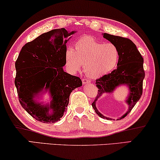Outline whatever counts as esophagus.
Here are the masks:
<instances>
[{
  "instance_id": "1",
  "label": "esophagus",
  "mask_w": 160,
  "mask_h": 160,
  "mask_svg": "<svg viewBox=\"0 0 160 160\" xmlns=\"http://www.w3.org/2000/svg\"><path fill=\"white\" fill-rule=\"evenodd\" d=\"M82 84H87V83L91 82V80L88 79V78H82Z\"/></svg>"
}]
</instances>
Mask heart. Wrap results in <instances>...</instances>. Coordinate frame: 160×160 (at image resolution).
Returning a JSON list of instances; mask_svg holds the SVG:
<instances>
[{"instance_id":"heart-1","label":"heart","mask_w":160,"mask_h":160,"mask_svg":"<svg viewBox=\"0 0 160 160\" xmlns=\"http://www.w3.org/2000/svg\"><path fill=\"white\" fill-rule=\"evenodd\" d=\"M119 59L120 50L115 44L105 43L89 36L78 39L74 50L67 48L65 51L66 64L70 70H80L84 64L85 73L93 78L102 77L112 72Z\"/></svg>"}]
</instances>
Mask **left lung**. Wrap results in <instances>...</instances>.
I'll return each mask as SVG.
<instances>
[{"label": "left lung", "mask_w": 160, "mask_h": 160, "mask_svg": "<svg viewBox=\"0 0 160 160\" xmlns=\"http://www.w3.org/2000/svg\"><path fill=\"white\" fill-rule=\"evenodd\" d=\"M103 38L118 47L120 59L118 63V68L96 80V87L98 90L96 98L92 103V107L100 118L110 119L106 118L98 111L96 107V102L103 93H112L119 85H127L130 88V94L127 99L129 109L126 114L119 119L121 120L130 113L142 95L143 80L145 77L143 58L136 45L128 38L107 33H103Z\"/></svg>", "instance_id": "8db88e82"}]
</instances>
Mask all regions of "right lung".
Masks as SVG:
<instances>
[{
  "instance_id": "obj_1",
  "label": "right lung",
  "mask_w": 160,
  "mask_h": 160,
  "mask_svg": "<svg viewBox=\"0 0 160 160\" xmlns=\"http://www.w3.org/2000/svg\"><path fill=\"white\" fill-rule=\"evenodd\" d=\"M75 32L61 28L43 33L24 45L16 61L14 83L20 104L41 122L60 120L67 110L70 93L82 85L80 78L63 70L66 64V44ZM44 87L52 98L50 107L33 101L34 94ZM50 109L52 113L49 114Z\"/></svg>"
}]
</instances>
